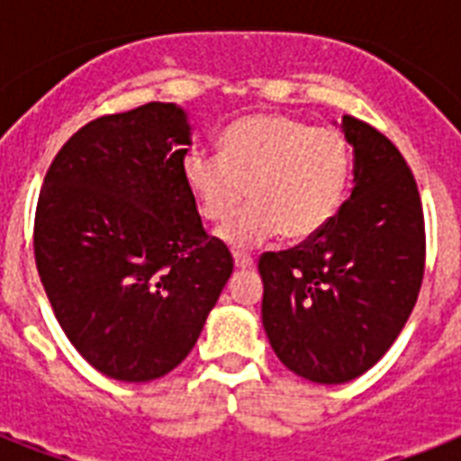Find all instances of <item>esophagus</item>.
<instances>
[{
	"mask_svg": "<svg viewBox=\"0 0 461 461\" xmlns=\"http://www.w3.org/2000/svg\"><path fill=\"white\" fill-rule=\"evenodd\" d=\"M234 266H237V270H251L253 258L249 253H234Z\"/></svg>",
	"mask_w": 461,
	"mask_h": 461,
	"instance_id": "esophagus-1",
	"label": "esophagus"
}]
</instances>
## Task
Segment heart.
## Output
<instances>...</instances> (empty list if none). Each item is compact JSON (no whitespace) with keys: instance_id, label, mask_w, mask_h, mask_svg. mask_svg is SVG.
<instances>
[{"instance_id":"b5f03b06","label":"heart","mask_w":461,"mask_h":461,"mask_svg":"<svg viewBox=\"0 0 461 461\" xmlns=\"http://www.w3.org/2000/svg\"><path fill=\"white\" fill-rule=\"evenodd\" d=\"M181 176L198 215L227 222L217 237L244 251L285 234L306 241L321 234L342 208L351 181V150L342 133L287 114H251L231 122L220 155L191 150Z\"/></svg>"}]
</instances>
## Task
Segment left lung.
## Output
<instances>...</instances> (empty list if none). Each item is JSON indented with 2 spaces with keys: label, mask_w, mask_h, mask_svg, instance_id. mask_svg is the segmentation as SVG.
Masks as SVG:
<instances>
[{
  "label": "left lung",
  "mask_w": 461,
  "mask_h": 461,
  "mask_svg": "<svg viewBox=\"0 0 461 461\" xmlns=\"http://www.w3.org/2000/svg\"><path fill=\"white\" fill-rule=\"evenodd\" d=\"M354 188L332 222L303 244L263 253V328L289 371L349 383L383 358L411 315L426 234L419 188L402 153L344 114Z\"/></svg>",
  "instance_id": "8db88e82"
}]
</instances>
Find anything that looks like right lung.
<instances>
[{
  "label": "right lung",
  "instance_id": "add662e5",
  "mask_svg": "<svg viewBox=\"0 0 461 461\" xmlns=\"http://www.w3.org/2000/svg\"><path fill=\"white\" fill-rule=\"evenodd\" d=\"M188 146L179 104L107 114L64 143L40 191L32 246L47 299L68 342L114 380L176 368L234 270L181 176Z\"/></svg>",
  "mask_w": 461,
  "mask_h": 461
}]
</instances>
